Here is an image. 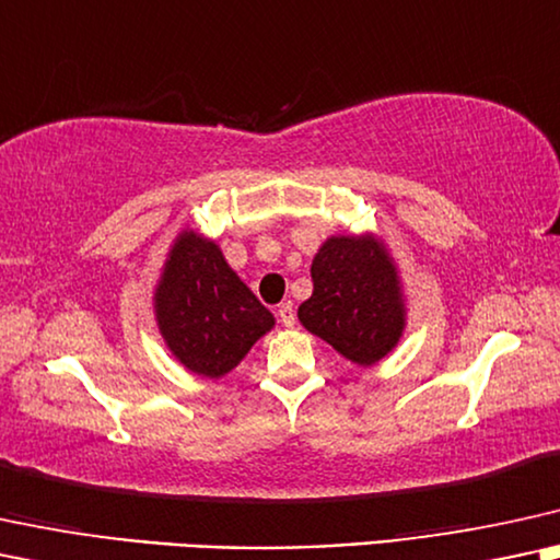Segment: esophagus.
<instances>
[{
    "label": "esophagus",
    "mask_w": 560,
    "mask_h": 560,
    "mask_svg": "<svg viewBox=\"0 0 560 560\" xmlns=\"http://www.w3.org/2000/svg\"><path fill=\"white\" fill-rule=\"evenodd\" d=\"M279 320L281 325H287V328H292V325L296 323V313H294V304L292 302H281L279 304Z\"/></svg>",
    "instance_id": "1"
}]
</instances>
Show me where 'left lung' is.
Instances as JSON below:
<instances>
[{
  "mask_svg": "<svg viewBox=\"0 0 560 560\" xmlns=\"http://www.w3.org/2000/svg\"><path fill=\"white\" fill-rule=\"evenodd\" d=\"M313 296L296 317L313 336L359 366H372L406 330L398 266L377 235H332L313 258Z\"/></svg>",
  "mask_w": 560,
  "mask_h": 560,
  "instance_id": "obj_1",
  "label": "left lung"
}]
</instances>
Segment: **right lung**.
Here are the masks:
<instances>
[{"label": "right lung", "mask_w": 560, "mask_h": 560, "mask_svg": "<svg viewBox=\"0 0 560 560\" xmlns=\"http://www.w3.org/2000/svg\"><path fill=\"white\" fill-rule=\"evenodd\" d=\"M154 320L188 372L219 380L243 362L273 315L232 271L214 240L183 230L154 287Z\"/></svg>", "instance_id": "right-lung-1"}]
</instances>
